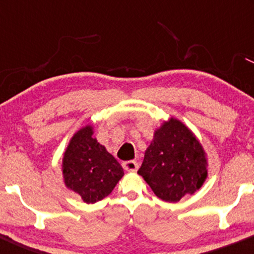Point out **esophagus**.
I'll return each instance as SVG.
<instances>
[{
    "instance_id": "esophagus-1",
    "label": "esophagus",
    "mask_w": 254,
    "mask_h": 254,
    "mask_svg": "<svg viewBox=\"0 0 254 254\" xmlns=\"http://www.w3.org/2000/svg\"><path fill=\"white\" fill-rule=\"evenodd\" d=\"M123 168L127 172H136L137 168H138V164L136 161H125L123 162Z\"/></svg>"
}]
</instances>
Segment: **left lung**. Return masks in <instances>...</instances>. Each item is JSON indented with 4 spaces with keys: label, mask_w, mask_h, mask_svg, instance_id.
<instances>
[{
    "label": "left lung",
    "mask_w": 254,
    "mask_h": 254,
    "mask_svg": "<svg viewBox=\"0 0 254 254\" xmlns=\"http://www.w3.org/2000/svg\"><path fill=\"white\" fill-rule=\"evenodd\" d=\"M137 173L160 199L177 203L202 188L208 177V160L194 133L171 117L155 130Z\"/></svg>",
    "instance_id": "obj_1"
}]
</instances>
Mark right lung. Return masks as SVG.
<instances>
[{"label":"right lung","mask_w":254,"mask_h":254,"mask_svg":"<svg viewBox=\"0 0 254 254\" xmlns=\"http://www.w3.org/2000/svg\"><path fill=\"white\" fill-rule=\"evenodd\" d=\"M86 125L74 133L63 154V180L87 204L99 202L112 192L124 171Z\"/></svg>","instance_id":"obj_1"}]
</instances>
